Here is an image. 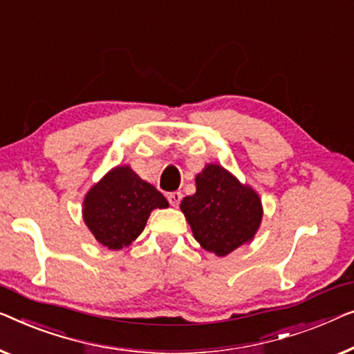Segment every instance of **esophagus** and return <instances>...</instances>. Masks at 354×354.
<instances>
[{"label":"esophagus","mask_w":354,"mask_h":354,"mask_svg":"<svg viewBox=\"0 0 354 354\" xmlns=\"http://www.w3.org/2000/svg\"><path fill=\"white\" fill-rule=\"evenodd\" d=\"M167 201H169V204H171V206L177 207L182 201V193L180 192H171L167 194Z\"/></svg>","instance_id":"obj_1"}]
</instances>
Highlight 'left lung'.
I'll return each mask as SVG.
<instances>
[{
    "label": "left lung",
    "instance_id": "1",
    "mask_svg": "<svg viewBox=\"0 0 354 354\" xmlns=\"http://www.w3.org/2000/svg\"><path fill=\"white\" fill-rule=\"evenodd\" d=\"M194 239L218 257L248 243L262 220L257 193L222 166L209 165L196 177V193L180 203Z\"/></svg>",
    "mask_w": 354,
    "mask_h": 354
}]
</instances>
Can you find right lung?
I'll return each mask as SVG.
<instances>
[{
  "label": "right lung",
  "instance_id": "right-lung-1",
  "mask_svg": "<svg viewBox=\"0 0 354 354\" xmlns=\"http://www.w3.org/2000/svg\"><path fill=\"white\" fill-rule=\"evenodd\" d=\"M167 206V199L132 169L115 167L86 194L83 215L100 244L121 249L143 232L153 209Z\"/></svg>",
  "mask_w": 354,
  "mask_h": 354
}]
</instances>
